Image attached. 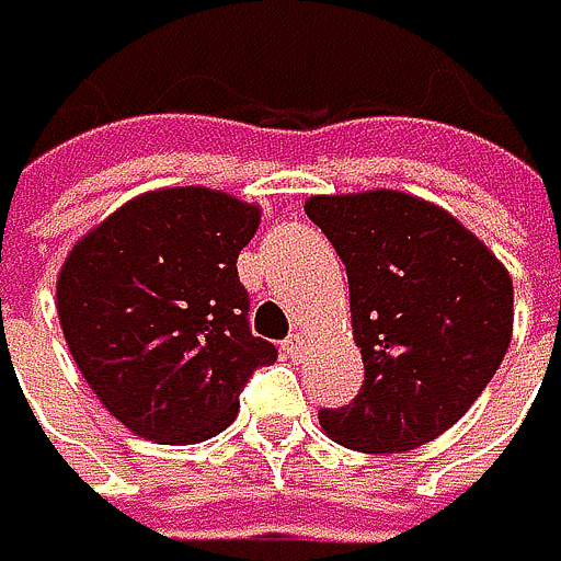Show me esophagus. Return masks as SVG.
<instances>
[{
  "instance_id": "1",
  "label": "esophagus",
  "mask_w": 561,
  "mask_h": 561,
  "mask_svg": "<svg viewBox=\"0 0 561 561\" xmlns=\"http://www.w3.org/2000/svg\"><path fill=\"white\" fill-rule=\"evenodd\" d=\"M283 352L289 359H300L304 356V335H289L286 342H283Z\"/></svg>"
}]
</instances>
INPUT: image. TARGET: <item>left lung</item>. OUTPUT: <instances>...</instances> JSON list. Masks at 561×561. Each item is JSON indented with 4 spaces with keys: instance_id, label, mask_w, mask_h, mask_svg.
I'll list each match as a JSON object with an SVG mask.
<instances>
[{
    "instance_id": "obj_1",
    "label": "left lung",
    "mask_w": 561,
    "mask_h": 561,
    "mask_svg": "<svg viewBox=\"0 0 561 561\" xmlns=\"http://www.w3.org/2000/svg\"><path fill=\"white\" fill-rule=\"evenodd\" d=\"M307 216L348 275L363 387L321 430L363 454L447 433L495 377L513 331V283L450 213L401 192L310 198Z\"/></svg>"
}]
</instances>
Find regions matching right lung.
I'll return each instance as SVG.
<instances>
[{"label":"right lung","instance_id":"add662e5","mask_svg":"<svg viewBox=\"0 0 561 561\" xmlns=\"http://www.w3.org/2000/svg\"><path fill=\"white\" fill-rule=\"evenodd\" d=\"M257 209L209 187L122 205L58 275V321L104 409L160 444H198L237 419L240 391L278 348L251 335L237 254Z\"/></svg>","mask_w":561,"mask_h":561}]
</instances>
